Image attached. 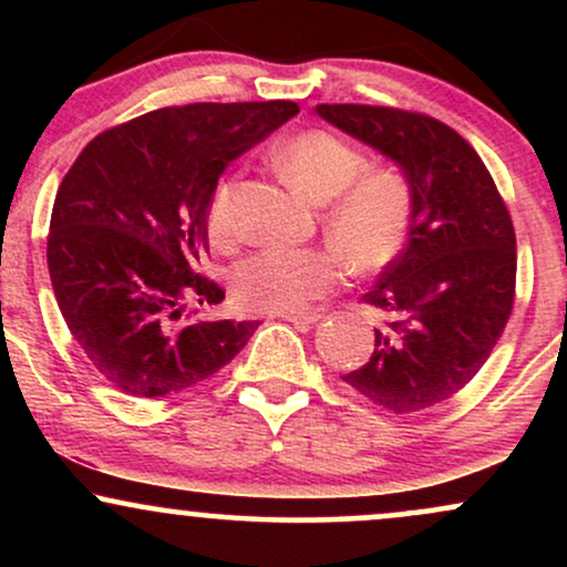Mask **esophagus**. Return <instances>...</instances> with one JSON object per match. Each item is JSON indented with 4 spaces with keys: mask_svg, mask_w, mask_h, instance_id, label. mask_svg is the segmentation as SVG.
Wrapping results in <instances>:
<instances>
[{
    "mask_svg": "<svg viewBox=\"0 0 567 567\" xmlns=\"http://www.w3.org/2000/svg\"><path fill=\"white\" fill-rule=\"evenodd\" d=\"M275 317H279V320H285V322H292V324H315L322 320L320 311H279V315H275Z\"/></svg>",
    "mask_w": 567,
    "mask_h": 567,
    "instance_id": "1",
    "label": "esophagus"
}]
</instances>
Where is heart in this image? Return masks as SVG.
I'll list each match as a JSON object with an SVG mask.
<instances>
[{
	"instance_id": "b5f03b06",
	"label": "heart",
	"mask_w": 567,
	"mask_h": 567,
	"mask_svg": "<svg viewBox=\"0 0 567 567\" xmlns=\"http://www.w3.org/2000/svg\"><path fill=\"white\" fill-rule=\"evenodd\" d=\"M279 173L306 199L328 202L324 234L330 247H266L239 264L237 298L250 309L301 311L341 282L343 269L381 271L402 252L413 224L415 197L396 167L365 171L360 148L324 130L292 135L275 152ZM237 181H218L207 205V229L218 245L234 239Z\"/></svg>"
}]
</instances>
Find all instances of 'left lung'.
Wrapping results in <instances>:
<instances>
[{
  "mask_svg": "<svg viewBox=\"0 0 567 567\" xmlns=\"http://www.w3.org/2000/svg\"><path fill=\"white\" fill-rule=\"evenodd\" d=\"M328 125L383 154L413 186L405 250L383 266L365 301L389 311L349 386L394 413L445 402L474 379L504 333L517 239L491 173L455 130L424 114L320 103Z\"/></svg>",
  "mask_w": 567,
  "mask_h": 567,
  "instance_id": "1",
  "label": "left lung"
}]
</instances>
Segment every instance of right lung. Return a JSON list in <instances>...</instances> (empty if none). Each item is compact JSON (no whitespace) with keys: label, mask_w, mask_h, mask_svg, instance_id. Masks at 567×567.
Wrapping results in <instances>:
<instances>
[{"label":"right lung","mask_w":567,"mask_h":567,"mask_svg":"<svg viewBox=\"0 0 567 567\" xmlns=\"http://www.w3.org/2000/svg\"><path fill=\"white\" fill-rule=\"evenodd\" d=\"M296 114L292 101L157 109L101 133L71 165L50 218V282L74 341L120 392H186L256 333V320H205L186 301H224L194 271L220 173Z\"/></svg>","instance_id":"add662e5"}]
</instances>
